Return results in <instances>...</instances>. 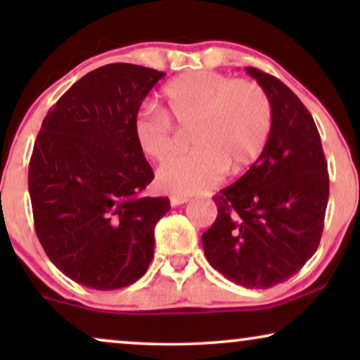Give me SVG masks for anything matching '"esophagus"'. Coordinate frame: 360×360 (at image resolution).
<instances>
[{
  "label": "esophagus",
  "mask_w": 360,
  "mask_h": 360,
  "mask_svg": "<svg viewBox=\"0 0 360 360\" xmlns=\"http://www.w3.org/2000/svg\"><path fill=\"white\" fill-rule=\"evenodd\" d=\"M186 201H190V196H185V195H170V203L174 206H179V205H184Z\"/></svg>",
  "instance_id": "esophagus-1"
}]
</instances>
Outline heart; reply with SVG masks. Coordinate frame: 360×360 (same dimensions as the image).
<instances>
[{"instance_id":"1","label":"heart","mask_w":360,"mask_h":360,"mask_svg":"<svg viewBox=\"0 0 360 360\" xmlns=\"http://www.w3.org/2000/svg\"><path fill=\"white\" fill-rule=\"evenodd\" d=\"M164 111L142 110L134 137L142 154L162 160L174 150V127L190 124L193 149L164 162L157 181L165 191L195 195L239 174L262 155L274 126V108L259 83L216 72H188L167 83Z\"/></svg>"}]
</instances>
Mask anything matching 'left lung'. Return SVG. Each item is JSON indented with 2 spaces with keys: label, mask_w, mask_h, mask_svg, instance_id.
Here are the masks:
<instances>
[{
  "label": "left lung",
  "mask_w": 360,
  "mask_h": 360,
  "mask_svg": "<svg viewBox=\"0 0 360 360\" xmlns=\"http://www.w3.org/2000/svg\"><path fill=\"white\" fill-rule=\"evenodd\" d=\"M245 72L270 96L272 132L252 167L214 196L218 216L201 240L211 267L231 282L270 288L316 252L329 175L321 137L300 98L259 68Z\"/></svg>",
  "instance_id": "obj_1"
}]
</instances>
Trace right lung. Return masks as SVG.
I'll return each instance as SVG.
<instances>
[{"label":"right lung","mask_w":360,"mask_h":360,"mask_svg":"<svg viewBox=\"0 0 360 360\" xmlns=\"http://www.w3.org/2000/svg\"><path fill=\"white\" fill-rule=\"evenodd\" d=\"M164 72L110 63L86 73L44 117L29 162L34 226L47 257L95 290L134 283L154 257V228L169 198L134 137L144 98Z\"/></svg>","instance_id":"1"}]
</instances>
